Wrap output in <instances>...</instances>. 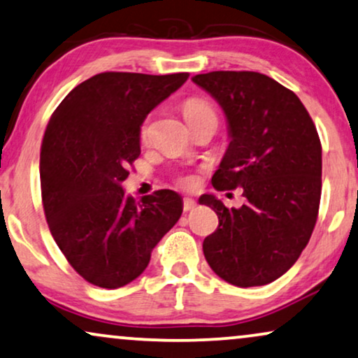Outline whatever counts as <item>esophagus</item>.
<instances>
[{"label": "esophagus", "instance_id": "1", "mask_svg": "<svg viewBox=\"0 0 358 358\" xmlns=\"http://www.w3.org/2000/svg\"><path fill=\"white\" fill-rule=\"evenodd\" d=\"M195 205H197V202H195L194 199L185 197V199H184V212H189V210H194Z\"/></svg>", "mask_w": 358, "mask_h": 358}]
</instances>
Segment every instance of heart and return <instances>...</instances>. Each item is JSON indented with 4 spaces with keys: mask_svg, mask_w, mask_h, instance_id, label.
Masks as SVG:
<instances>
[{
    "mask_svg": "<svg viewBox=\"0 0 358 358\" xmlns=\"http://www.w3.org/2000/svg\"><path fill=\"white\" fill-rule=\"evenodd\" d=\"M182 115L190 129L195 125L203 124V122H215V124H218L217 112H215L212 104L202 99V97H189V99L182 104ZM150 131H151V119L150 117H146L143 124L140 125V131H138L140 140L143 141V143L145 141H148ZM179 184L184 185V187H194L195 179L189 178V176L187 178H180Z\"/></svg>",
    "mask_w": 358,
    "mask_h": 358,
    "instance_id": "heart-1",
    "label": "heart"
}]
</instances>
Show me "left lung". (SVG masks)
I'll use <instances>...</instances> for the list:
<instances>
[{
    "instance_id": "left-lung-1",
    "label": "left lung",
    "mask_w": 358,
    "mask_h": 358,
    "mask_svg": "<svg viewBox=\"0 0 358 358\" xmlns=\"http://www.w3.org/2000/svg\"><path fill=\"white\" fill-rule=\"evenodd\" d=\"M218 102L229 145L215 171L217 190L243 189L246 203L224 207L199 199L218 215L203 239L212 271L236 287L282 277L310 241L321 199V141L295 92L256 71H212L192 78Z\"/></svg>"
}]
</instances>
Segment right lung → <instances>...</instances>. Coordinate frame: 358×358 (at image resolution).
Segmentation results:
<instances>
[{
  "instance_id": "obj_1",
  "label": "right lung",
  "mask_w": 358,
  "mask_h": 358,
  "mask_svg": "<svg viewBox=\"0 0 358 358\" xmlns=\"http://www.w3.org/2000/svg\"><path fill=\"white\" fill-rule=\"evenodd\" d=\"M187 78L99 73L68 92L48 120L41 150L43 212L57 246L92 285L135 280L180 218L182 197L174 190L136 202L122 182L140 156V125Z\"/></svg>"
}]
</instances>
